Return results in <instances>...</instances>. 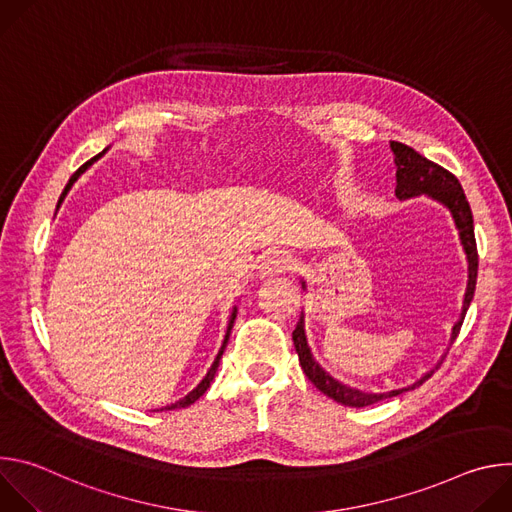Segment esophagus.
<instances>
[{
    "instance_id": "34e87169",
    "label": "esophagus",
    "mask_w": 512,
    "mask_h": 512,
    "mask_svg": "<svg viewBox=\"0 0 512 512\" xmlns=\"http://www.w3.org/2000/svg\"><path fill=\"white\" fill-rule=\"evenodd\" d=\"M291 267V257L285 255L283 251H267L261 261H259V275L269 277V275H279L285 273Z\"/></svg>"
}]
</instances>
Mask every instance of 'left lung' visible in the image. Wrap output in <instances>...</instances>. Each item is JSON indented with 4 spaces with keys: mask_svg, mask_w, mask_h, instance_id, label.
<instances>
[{
    "mask_svg": "<svg viewBox=\"0 0 512 512\" xmlns=\"http://www.w3.org/2000/svg\"><path fill=\"white\" fill-rule=\"evenodd\" d=\"M391 152L395 156V166H397V188H395L397 198L399 200H409V198L425 194L427 198L444 204L450 210L452 218H454L458 235H460V243H462L466 259H468V285H466L460 320L452 328V336H450V346H452L454 340L458 338L464 316H466V312L470 308V302L474 298L476 277H478V251H476V239H474L472 210H470V204H468L466 194L462 190V184L458 182V178L454 174H450L442 166L429 162L427 158L417 154L413 148H409V145H405V143L391 141ZM302 289H306L304 279H302ZM291 338H294V346H296V352L300 356V364H302L306 377L314 383L316 389H320L324 395H328L330 399H334L336 403L346 405V407H367V405L379 403L383 399H391V397H397L405 391H411V389L423 385L435 373V369L440 367L442 360L446 358V356H442V360L435 364V369L427 371L421 379H417L415 383H411L403 389H393V391H385V393H367V391H360V389H354V387H348V385L340 383L338 379H334L330 373H326L316 362V358L310 350L308 338H306L304 312H302L300 322H298L294 334H291Z\"/></svg>",
    "mask_w": 512,
    "mask_h": 512,
    "instance_id": "left-lung-1",
    "label": "left lung"
}]
</instances>
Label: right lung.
I'll return each instance as SVG.
<instances>
[{
	"mask_svg": "<svg viewBox=\"0 0 512 512\" xmlns=\"http://www.w3.org/2000/svg\"><path fill=\"white\" fill-rule=\"evenodd\" d=\"M107 150H103L101 154H97L95 158H91L87 164H83L75 174L70 176V180H68V184H66V188H64V192L60 194V200H58V206L62 204V200H64V196L68 194V190L72 188V184H75L79 178H81V174L85 172V170H89L91 166H93V162H97L103 154H105ZM56 206V208H58ZM235 318H237V306L233 308V312H231V318H229V326H227V334H225V340H223V346H221V350H218V354H216V358H214V362H212V367L208 369V373H206V377L186 395V397H182L180 401H176V403H170V405H166V407H162L160 411H172V409H182V407H188V405H192L194 401H198L204 393H206V389L210 387V383H212V379H214V375H216V371H218V362H221V356H223V352H225V348H227V344H229V336H231V330H233V324H235Z\"/></svg>",
	"mask_w": 512,
	"mask_h": 512,
	"instance_id": "1",
	"label": "right lung"
}]
</instances>
